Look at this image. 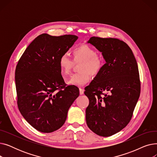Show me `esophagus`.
I'll use <instances>...</instances> for the list:
<instances>
[{
  "label": "esophagus",
  "instance_id": "obj_1",
  "mask_svg": "<svg viewBox=\"0 0 157 157\" xmlns=\"http://www.w3.org/2000/svg\"><path fill=\"white\" fill-rule=\"evenodd\" d=\"M84 94V90L83 88H79V94L80 95H83Z\"/></svg>",
  "mask_w": 157,
  "mask_h": 157
}]
</instances>
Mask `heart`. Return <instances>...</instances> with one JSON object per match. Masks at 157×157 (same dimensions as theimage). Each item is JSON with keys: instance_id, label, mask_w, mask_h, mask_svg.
<instances>
[{"instance_id": "b5f03b06", "label": "heart", "mask_w": 157, "mask_h": 157, "mask_svg": "<svg viewBox=\"0 0 157 157\" xmlns=\"http://www.w3.org/2000/svg\"><path fill=\"white\" fill-rule=\"evenodd\" d=\"M73 60L63 53L59 60V65L63 75H67L71 72L74 62H80L79 72L74 74L67 80V83L73 86H83L90 79V76H96L102 71L104 65L102 56L97 54L94 48L88 45H81L73 49Z\"/></svg>"}]
</instances>
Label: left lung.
Listing matches in <instances>:
<instances>
[{
	"label": "left lung",
	"instance_id": "obj_1",
	"mask_svg": "<svg viewBox=\"0 0 157 157\" xmlns=\"http://www.w3.org/2000/svg\"><path fill=\"white\" fill-rule=\"evenodd\" d=\"M88 43L102 52L106 63L85 88L86 124L96 134L109 137L132 117L141 92L138 66L132 49L120 39L92 37Z\"/></svg>",
	"mask_w": 157,
	"mask_h": 157
}]
</instances>
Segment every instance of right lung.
I'll return each mask as SVG.
<instances>
[{
    "mask_svg": "<svg viewBox=\"0 0 157 157\" xmlns=\"http://www.w3.org/2000/svg\"><path fill=\"white\" fill-rule=\"evenodd\" d=\"M78 37L43 34L27 48L15 71L18 109L29 124L41 132L60 128L79 96L75 86L65 85L59 65Z\"/></svg>",
    "mask_w": 157,
    "mask_h": 157,
    "instance_id": "obj_1",
    "label": "right lung"
}]
</instances>
